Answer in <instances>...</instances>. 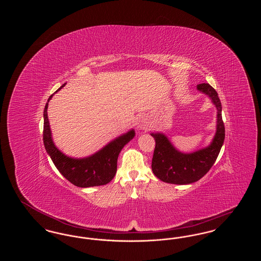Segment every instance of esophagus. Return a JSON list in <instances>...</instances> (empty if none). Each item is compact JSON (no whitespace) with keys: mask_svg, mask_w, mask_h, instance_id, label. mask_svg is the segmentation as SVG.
<instances>
[{"mask_svg":"<svg viewBox=\"0 0 261 261\" xmlns=\"http://www.w3.org/2000/svg\"><path fill=\"white\" fill-rule=\"evenodd\" d=\"M137 126L139 129H143V130H148L149 128V122H148V119L145 117V116H141L139 117L138 119V122H137Z\"/></svg>","mask_w":261,"mask_h":261,"instance_id":"obj_1","label":"esophagus"}]
</instances>
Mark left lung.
Instances as JSON below:
<instances>
[{
    "label": "left lung",
    "mask_w": 261,
    "mask_h": 261,
    "mask_svg": "<svg viewBox=\"0 0 261 261\" xmlns=\"http://www.w3.org/2000/svg\"><path fill=\"white\" fill-rule=\"evenodd\" d=\"M198 90L208 95L217 109V131L211 146L193 153H182L175 149L168 139L161 133H152L155 141L151 169L163 182L186 185L199 181L210 171L216 161L225 139L222 107L217 92L207 83L198 85Z\"/></svg>",
    "instance_id": "8db88e82"
}]
</instances>
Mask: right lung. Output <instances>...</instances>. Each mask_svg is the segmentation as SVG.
Wrapping results in <instances>:
<instances>
[{
  "label": "right lung",
  "mask_w": 261,
  "mask_h": 261,
  "mask_svg": "<svg viewBox=\"0 0 261 261\" xmlns=\"http://www.w3.org/2000/svg\"><path fill=\"white\" fill-rule=\"evenodd\" d=\"M64 85L65 84L59 88L56 93L60 91ZM53 95H50L48 102L51 99ZM48 102L44 109L43 141L45 149L49 153L58 170L70 183L81 188L100 186L111 182L117 170L118 154L125 145L135 136L134 130H131L127 134L116 138L103 149L89 158L81 160L71 159L64 155L56 148L53 143L47 113Z\"/></svg>",
  "instance_id": "add662e5"
}]
</instances>
